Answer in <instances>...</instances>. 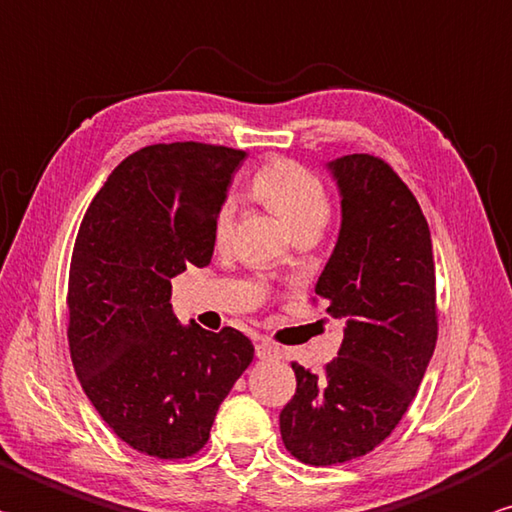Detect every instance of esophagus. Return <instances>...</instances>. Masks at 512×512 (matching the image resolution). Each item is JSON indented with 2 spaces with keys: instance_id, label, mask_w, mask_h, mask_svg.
<instances>
[{
  "instance_id": "obj_1",
  "label": "esophagus",
  "mask_w": 512,
  "mask_h": 512,
  "mask_svg": "<svg viewBox=\"0 0 512 512\" xmlns=\"http://www.w3.org/2000/svg\"><path fill=\"white\" fill-rule=\"evenodd\" d=\"M255 353L259 360H275L280 358V349H277L271 340H257Z\"/></svg>"
}]
</instances>
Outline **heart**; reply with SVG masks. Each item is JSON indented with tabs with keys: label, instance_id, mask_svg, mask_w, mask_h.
<instances>
[{
	"label": "heart",
	"instance_id": "1",
	"mask_svg": "<svg viewBox=\"0 0 512 512\" xmlns=\"http://www.w3.org/2000/svg\"><path fill=\"white\" fill-rule=\"evenodd\" d=\"M253 190L268 208L275 210L291 230H322L327 224L331 203L324 183L300 163L277 159L257 172ZM235 228V203L226 199L212 219V237L217 246H226Z\"/></svg>",
	"mask_w": 512,
	"mask_h": 512
}]
</instances>
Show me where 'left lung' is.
<instances>
[{
    "mask_svg": "<svg viewBox=\"0 0 512 512\" xmlns=\"http://www.w3.org/2000/svg\"><path fill=\"white\" fill-rule=\"evenodd\" d=\"M342 224L315 284L345 338L324 374L293 362L295 396L280 414L286 450L336 466L378 448L414 401L436 347L432 237L421 206L371 154L331 161Z\"/></svg>",
    "mask_w": 512,
    "mask_h": 512,
    "instance_id": "left-lung-1",
    "label": "left lung"
}]
</instances>
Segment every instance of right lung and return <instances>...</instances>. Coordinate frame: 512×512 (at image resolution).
<instances>
[{
	"label": "right lung",
	"instance_id": "add662e5",
	"mask_svg": "<svg viewBox=\"0 0 512 512\" xmlns=\"http://www.w3.org/2000/svg\"><path fill=\"white\" fill-rule=\"evenodd\" d=\"M246 152L159 143L120 163L82 219L69 268L73 369L118 439L185 459L210 439L217 410L253 362L244 333L183 324L172 277L208 266L212 219Z\"/></svg>",
	"mask_w": 512,
	"mask_h": 512
}]
</instances>
